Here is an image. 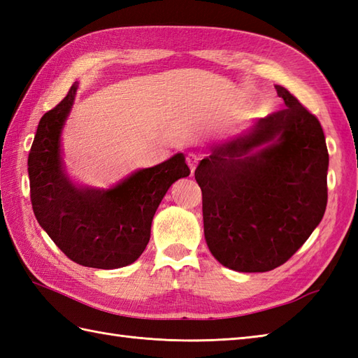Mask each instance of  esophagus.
Instances as JSON below:
<instances>
[{"mask_svg":"<svg viewBox=\"0 0 358 358\" xmlns=\"http://www.w3.org/2000/svg\"><path fill=\"white\" fill-rule=\"evenodd\" d=\"M199 157L196 155H194V154H189L187 157H186V163H187V166L191 167V172L194 173V171H195V167H196V164H199Z\"/></svg>","mask_w":358,"mask_h":358,"instance_id":"34e87169","label":"esophagus"}]
</instances>
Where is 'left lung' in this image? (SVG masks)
I'll return each instance as SVG.
<instances>
[{
    "label": "left lung",
    "instance_id": "left-lung-1",
    "mask_svg": "<svg viewBox=\"0 0 358 358\" xmlns=\"http://www.w3.org/2000/svg\"><path fill=\"white\" fill-rule=\"evenodd\" d=\"M285 108L249 135L212 149L195 169L204 238L223 266L268 272L286 263L322 222L329 154L320 121L287 89ZM265 148L249 155L252 147Z\"/></svg>",
    "mask_w": 358,
    "mask_h": 358
}]
</instances>
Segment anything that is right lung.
Segmentation results:
<instances>
[{
    "mask_svg": "<svg viewBox=\"0 0 358 358\" xmlns=\"http://www.w3.org/2000/svg\"><path fill=\"white\" fill-rule=\"evenodd\" d=\"M78 85L41 117L29 152L30 201L38 223L67 258L86 268L134 263L150 238L158 204L173 181L191 171L183 154L141 169L109 191L73 186L59 158V134Z\"/></svg>",
    "mask_w": 358,
    "mask_h": 358,
    "instance_id": "obj_1",
    "label": "right lung"
}]
</instances>
